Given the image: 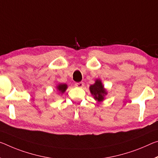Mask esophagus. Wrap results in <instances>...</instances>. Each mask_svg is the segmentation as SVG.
<instances>
[{
  "instance_id": "1",
  "label": "esophagus",
  "mask_w": 158,
  "mask_h": 158,
  "mask_svg": "<svg viewBox=\"0 0 158 158\" xmlns=\"http://www.w3.org/2000/svg\"><path fill=\"white\" fill-rule=\"evenodd\" d=\"M84 86V82H82V81L75 83V86L78 87V88H82Z\"/></svg>"
}]
</instances>
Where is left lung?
Wrapping results in <instances>:
<instances>
[{"mask_svg":"<svg viewBox=\"0 0 158 158\" xmlns=\"http://www.w3.org/2000/svg\"><path fill=\"white\" fill-rule=\"evenodd\" d=\"M90 91L94 99L98 102H101L104 100L105 96L107 95L106 90L104 89L101 81L100 79H96L94 84L90 86Z\"/></svg>","mask_w":158,"mask_h":158,"instance_id":"8db88e82","label":"left lung"}]
</instances>
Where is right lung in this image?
Listing matches in <instances>:
<instances>
[{
  "label": "right lung",
  "mask_w": 158,
  "mask_h": 158,
  "mask_svg": "<svg viewBox=\"0 0 158 158\" xmlns=\"http://www.w3.org/2000/svg\"><path fill=\"white\" fill-rule=\"evenodd\" d=\"M67 89V85L65 84H59L57 86V89L60 93L61 94H63V93L65 92L66 89Z\"/></svg>",
  "instance_id": "right-lung-1"
}]
</instances>
